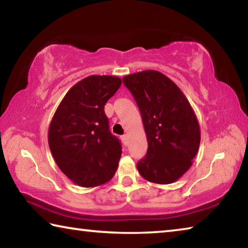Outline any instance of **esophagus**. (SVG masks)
Masks as SVG:
<instances>
[{"mask_svg": "<svg viewBox=\"0 0 248 248\" xmlns=\"http://www.w3.org/2000/svg\"><path fill=\"white\" fill-rule=\"evenodd\" d=\"M121 140H123L124 143L127 145L128 144V136H127V134H124V136L121 137Z\"/></svg>", "mask_w": 248, "mask_h": 248, "instance_id": "esophagus-1", "label": "esophagus"}]
</instances>
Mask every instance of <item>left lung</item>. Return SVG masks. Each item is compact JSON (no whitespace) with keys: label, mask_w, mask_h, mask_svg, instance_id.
Here are the masks:
<instances>
[{"label":"left lung","mask_w":248,"mask_h":248,"mask_svg":"<svg viewBox=\"0 0 248 248\" xmlns=\"http://www.w3.org/2000/svg\"><path fill=\"white\" fill-rule=\"evenodd\" d=\"M124 84L140 109L148 152L137 164L145 180L167 185L192 165L200 145V127L182 90L155 70L125 75Z\"/></svg>","instance_id":"left-lung-1"}]
</instances>
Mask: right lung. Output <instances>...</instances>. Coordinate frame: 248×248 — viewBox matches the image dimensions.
Returning a JSON list of instances; mask_svg holds the SVG:
<instances>
[{
	"label": "right lung",
	"mask_w": 248,
	"mask_h": 248,
	"mask_svg": "<svg viewBox=\"0 0 248 248\" xmlns=\"http://www.w3.org/2000/svg\"><path fill=\"white\" fill-rule=\"evenodd\" d=\"M121 83L112 75L81 79L65 94L49 124L48 143L54 161L78 186H100L116 173L121 145L109 131L104 106Z\"/></svg>",
	"instance_id": "add662e5"
}]
</instances>
